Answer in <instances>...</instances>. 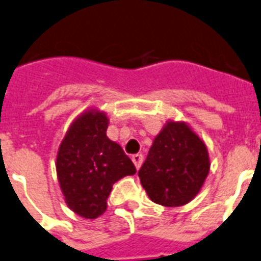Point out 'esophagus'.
<instances>
[{
  "label": "esophagus",
  "instance_id": "esophagus-1",
  "mask_svg": "<svg viewBox=\"0 0 261 261\" xmlns=\"http://www.w3.org/2000/svg\"><path fill=\"white\" fill-rule=\"evenodd\" d=\"M131 160H133V162H134L135 167L139 169L142 165V161H143V155H142V154H135V155L131 156Z\"/></svg>",
  "mask_w": 261,
  "mask_h": 261
}]
</instances>
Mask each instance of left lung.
<instances>
[{"instance_id": "1", "label": "left lung", "mask_w": 261, "mask_h": 261, "mask_svg": "<svg viewBox=\"0 0 261 261\" xmlns=\"http://www.w3.org/2000/svg\"><path fill=\"white\" fill-rule=\"evenodd\" d=\"M209 169L205 142L186 122L167 120L154 138L138 175L152 202L177 207L200 193Z\"/></svg>"}]
</instances>
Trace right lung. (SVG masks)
<instances>
[{
    "mask_svg": "<svg viewBox=\"0 0 261 261\" xmlns=\"http://www.w3.org/2000/svg\"><path fill=\"white\" fill-rule=\"evenodd\" d=\"M109 116L91 107L71 123L56 155V173L65 204L83 219L107 209L112 185L137 173L116 142L107 137Z\"/></svg>",
    "mask_w": 261,
    "mask_h": 261,
    "instance_id": "right-lung-1",
    "label": "right lung"
}]
</instances>
